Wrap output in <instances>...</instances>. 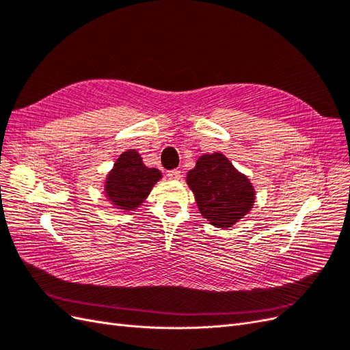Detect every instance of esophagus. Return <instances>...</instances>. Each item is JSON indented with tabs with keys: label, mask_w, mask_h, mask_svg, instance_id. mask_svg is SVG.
Listing matches in <instances>:
<instances>
[{
	"label": "esophagus",
	"mask_w": 350,
	"mask_h": 350,
	"mask_svg": "<svg viewBox=\"0 0 350 350\" xmlns=\"http://www.w3.org/2000/svg\"><path fill=\"white\" fill-rule=\"evenodd\" d=\"M167 178L174 179V181H176V179H181V171H179V169H172V171L167 172Z\"/></svg>",
	"instance_id": "obj_1"
}]
</instances>
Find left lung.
<instances>
[{
  "instance_id": "left-lung-1",
  "label": "left lung",
  "mask_w": 350,
  "mask_h": 350,
  "mask_svg": "<svg viewBox=\"0 0 350 350\" xmlns=\"http://www.w3.org/2000/svg\"><path fill=\"white\" fill-rule=\"evenodd\" d=\"M200 213L216 228H230L245 216L256 200L250 179L221 153L203 154L187 174Z\"/></svg>"
}]
</instances>
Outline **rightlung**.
<instances>
[{"instance_id":"1","label":"right lung","mask_w":350,"mask_h":350,"mask_svg":"<svg viewBox=\"0 0 350 350\" xmlns=\"http://www.w3.org/2000/svg\"><path fill=\"white\" fill-rule=\"evenodd\" d=\"M162 178L156 167H147L135 150L124 152L107 176L105 193L116 208L134 210L150 194L153 185Z\"/></svg>"}]
</instances>
